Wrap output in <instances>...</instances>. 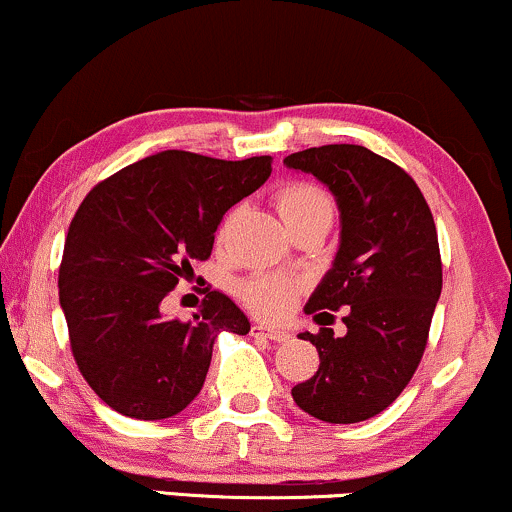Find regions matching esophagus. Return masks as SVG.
<instances>
[{"label":"esophagus","mask_w":512,"mask_h":512,"mask_svg":"<svg viewBox=\"0 0 512 512\" xmlns=\"http://www.w3.org/2000/svg\"><path fill=\"white\" fill-rule=\"evenodd\" d=\"M251 335H254V338H266V340H270V342H285V340H290V333H287V330L263 326V323H254V326H251Z\"/></svg>","instance_id":"esophagus-1"}]
</instances>
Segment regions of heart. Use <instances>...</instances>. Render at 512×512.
Segmentation results:
<instances>
[{"mask_svg":"<svg viewBox=\"0 0 512 512\" xmlns=\"http://www.w3.org/2000/svg\"><path fill=\"white\" fill-rule=\"evenodd\" d=\"M275 208H278L282 222L287 227L294 222L309 218L316 213L333 215V198L326 189L309 182H292L275 194ZM232 215H227L222 222L220 234L227 232ZM239 299L249 306L251 311L263 318H282L292 309L294 297H297V285L292 280L273 278V275H258V278L244 280L237 287Z\"/></svg>","mask_w":512,"mask_h":512,"instance_id":"1","label":"heart"}]
</instances>
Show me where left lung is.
I'll list each match as a JSON object with an SVG mask.
<instances>
[{
  "instance_id": "obj_1",
  "label": "left lung",
  "mask_w": 512,
  "mask_h": 512,
  "mask_svg": "<svg viewBox=\"0 0 512 512\" xmlns=\"http://www.w3.org/2000/svg\"><path fill=\"white\" fill-rule=\"evenodd\" d=\"M285 165L333 191L342 225L333 268L304 306L323 328L299 335L321 364L292 398L321 422H364L393 405L424 357L443 287L434 215L410 174L364 146L306 148ZM340 308L345 339L325 328Z\"/></svg>"
}]
</instances>
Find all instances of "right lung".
Listing matches in <instances>:
<instances>
[{
  "instance_id": "1",
  "label": "right lung",
  "mask_w": 512,
  "mask_h": 512,
  "mask_svg": "<svg viewBox=\"0 0 512 512\" xmlns=\"http://www.w3.org/2000/svg\"><path fill=\"white\" fill-rule=\"evenodd\" d=\"M270 155L218 160L162 150L88 191L66 232L59 304L76 366L114 412L174 417L201 393L220 330L246 335L249 318L208 290L194 321L160 302L206 261L234 203L270 177Z\"/></svg>"
}]
</instances>
